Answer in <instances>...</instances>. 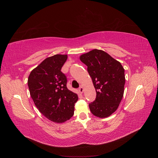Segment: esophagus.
Instances as JSON below:
<instances>
[{
    "label": "esophagus",
    "instance_id": "obj_1",
    "mask_svg": "<svg viewBox=\"0 0 158 158\" xmlns=\"http://www.w3.org/2000/svg\"><path fill=\"white\" fill-rule=\"evenodd\" d=\"M79 92H80V93H81V94H82L83 93V92H84V88H83V86H80V88H79Z\"/></svg>",
    "mask_w": 158,
    "mask_h": 158
}]
</instances>
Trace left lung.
Segmentation results:
<instances>
[{"mask_svg": "<svg viewBox=\"0 0 158 158\" xmlns=\"http://www.w3.org/2000/svg\"><path fill=\"white\" fill-rule=\"evenodd\" d=\"M88 66L96 91V98L89 104L91 112L99 118L109 117L117 109L124 94L125 69L106 52L93 49L80 56Z\"/></svg>", "mask_w": 158, "mask_h": 158, "instance_id": "obj_1", "label": "left lung"}]
</instances>
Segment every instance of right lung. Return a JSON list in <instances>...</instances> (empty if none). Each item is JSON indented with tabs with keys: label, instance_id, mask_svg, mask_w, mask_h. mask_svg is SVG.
<instances>
[{
	"label": "right lung",
	"instance_id": "1",
	"mask_svg": "<svg viewBox=\"0 0 158 158\" xmlns=\"http://www.w3.org/2000/svg\"><path fill=\"white\" fill-rule=\"evenodd\" d=\"M67 55L45 59L31 70L27 80L30 95L41 114L50 121L62 123L73 116L78 95L66 87V76L60 71Z\"/></svg>",
	"mask_w": 158,
	"mask_h": 158
}]
</instances>
